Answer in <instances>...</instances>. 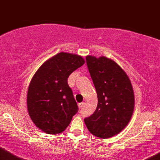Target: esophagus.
Instances as JSON below:
<instances>
[{
    "label": "esophagus",
    "instance_id": "1",
    "mask_svg": "<svg viewBox=\"0 0 160 160\" xmlns=\"http://www.w3.org/2000/svg\"><path fill=\"white\" fill-rule=\"evenodd\" d=\"M83 104H84V103H83V102H82V103H78V107L80 108H83Z\"/></svg>",
    "mask_w": 160,
    "mask_h": 160
}]
</instances>
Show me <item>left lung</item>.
Returning a JSON list of instances; mask_svg holds the SVG:
<instances>
[{"label": "left lung", "mask_w": 160, "mask_h": 160, "mask_svg": "<svg viewBox=\"0 0 160 160\" xmlns=\"http://www.w3.org/2000/svg\"><path fill=\"white\" fill-rule=\"evenodd\" d=\"M86 61L96 93L98 104L92 116L84 119L94 136L108 139L121 132L133 114L135 97L128 75L114 60L87 56Z\"/></svg>", "instance_id": "obj_1"}]
</instances>
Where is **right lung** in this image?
<instances>
[{
	"label": "right lung",
	"instance_id": "obj_1",
	"mask_svg": "<svg viewBox=\"0 0 160 160\" xmlns=\"http://www.w3.org/2000/svg\"><path fill=\"white\" fill-rule=\"evenodd\" d=\"M84 62L80 56L62 52L34 74L28 89V112L34 124L45 133L64 132L78 112L68 78Z\"/></svg>",
	"mask_w": 160,
	"mask_h": 160
}]
</instances>
